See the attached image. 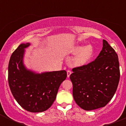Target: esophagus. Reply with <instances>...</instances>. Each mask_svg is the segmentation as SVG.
I'll list each match as a JSON object with an SVG mask.
<instances>
[{
	"label": "esophagus",
	"instance_id": "esophagus-1",
	"mask_svg": "<svg viewBox=\"0 0 126 126\" xmlns=\"http://www.w3.org/2000/svg\"><path fill=\"white\" fill-rule=\"evenodd\" d=\"M71 74V71H70V70H68V71H67V78H69Z\"/></svg>",
	"mask_w": 126,
	"mask_h": 126
}]
</instances>
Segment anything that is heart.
<instances>
[{
  "instance_id": "obj_1",
  "label": "heart",
  "mask_w": 126,
  "mask_h": 126,
  "mask_svg": "<svg viewBox=\"0 0 126 126\" xmlns=\"http://www.w3.org/2000/svg\"><path fill=\"white\" fill-rule=\"evenodd\" d=\"M72 53L77 55L74 59V63L77 65H84L88 64L92 59L93 55V48L88 45L85 47L76 46L73 48Z\"/></svg>"
}]
</instances>
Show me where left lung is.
<instances>
[{"label":"left lung","mask_w":126,"mask_h":126,"mask_svg":"<svg viewBox=\"0 0 126 126\" xmlns=\"http://www.w3.org/2000/svg\"><path fill=\"white\" fill-rule=\"evenodd\" d=\"M70 75L76 103L85 110L103 107L111 100L120 79L118 55L103 40L98 56L87 65L73 69Z\"/></svg>","instance_id":"8db88e82"}]
</instances>
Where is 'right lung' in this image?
Listing matches in <instances>:
<instances>
[{
	"label": "right lung",
	"instance_id": "1",
	"mask_svg": "<svg viewBox=\"0 0 126 126\" xmlns=\"http://www.w3.org/2000/svg\"><path fill=\"white\" fill-rule=\"evenodd\" d=\"M30 43H21L10 58L8 82L11 93L26 110L42 112L49 109L56 98L61 83L66 79L64 70L41 74L27 69L23 64L26 48Z\"/></svg>",
	"mask_w": 126,
	"mask_h": 126
}]
</instances>
